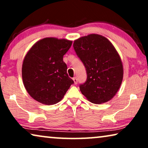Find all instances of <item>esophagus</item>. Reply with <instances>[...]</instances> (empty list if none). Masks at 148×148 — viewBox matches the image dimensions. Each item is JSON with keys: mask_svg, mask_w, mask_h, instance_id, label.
<instances>
[{"mask_svg": "<svg viewBox=\"0 0 148 148\" xmlns=\"http://www.w3.org/2000/svg\"><path fill=\"white\" fill-rule=\"evenodd\" d=\"M73 80L75 84H77V77H73Z\"/></svg>", "mask_w": 148, "mask_h": 148, "instance_id": "34e87169", "label": "esophagus"}]
</instances>
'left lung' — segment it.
<instances>
[{"mask_svg": "<svg viewBox=\"0 0 148 148\" xmlns=\"http://www.w3.org/2000/svg\"><path fill=\"white\" fill-rule=\"evenodd\" d=\"M73 48L86 70L87 79L79 86L82 94L94 104L111 100L123 77L122 62L112 43L104 36L90 34L75 40Z\"/></svg>", "mask_w": 148, "mask_h": 148, "instance_id": "8db88e82", "label": "left lung"}]
</instances>
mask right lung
Masks as SVG:
<instances>
[{
    "instance_id": "add662e5",
    "label": "right lung",
    "mask_w": 148,
    "mask_h": 148,
    "mask_svg": "<svg viewBox=\"0 0 148 148\" xmlns=\"http://www.w3.org/2000/svg\"><path fill=\"white\" fill-rule=\"evenodd\" d=\"M72 41L54 38H44L34 44L23 60L22 78L30 96L46 105L60 102L74 84L69 77L63 56Z\"/></svg>"
}]
</instances>
